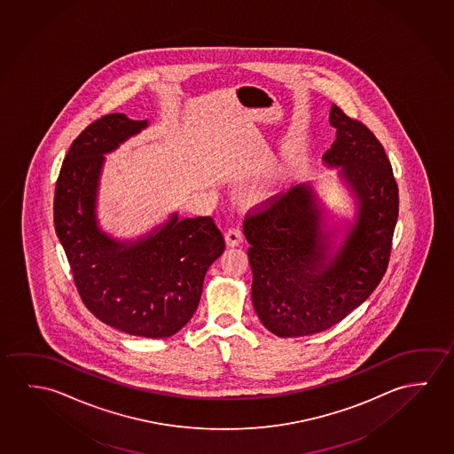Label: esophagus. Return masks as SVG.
I'll list each match as a JSON object with an SVG mask.
<instances>
[{
	"label": "esophagus",
	"mask_w": 454,
	"mask_h": 454,
	"mask_svg": "<svg viewBox=\"0 0 454 454\" xmlns=\"http://www.w3.org/2000/svg\"><path fill=\"white\" fill-rule=\"evenodd\" d=\"M224 240H226L228 247H238V245L244 242V232L238 226L230 228V230L226 231V234H224Z\"/></svg>",
	"instance_id": "34e87169"
}]
</instances>
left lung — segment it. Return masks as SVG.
Masks as SVG:
<instances>
[{"mask_svg":"<svg viewBox=\"0 0 454 454\" xmlns=\"http://www.w3.org/2000/svg\"><path fill=\"white\" fill-rule=\"evenodd\" d=\"M336 140L324 155L354 200V218L327 226V210L311 184H301L245 218L252 301L267 330L281 338L319 333L370 297L384 277L398 220V185L384 146L335 104Z\"/></svg>","mask_w":454,"mask_h":454,"instance_id":"obj_1","label":"left lung"}]
</instances>
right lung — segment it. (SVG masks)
Instances as JSON below:
<instances>
[{
	"label": "right lung",
	"instance_id": "obj_1",
	"mask_svg": "<svg viewBox=\"0 0 454 454\" xmlns=\"http://www.w3.org/2000/svg\"><path fill=\"white\" fill-rule=\"evenodd\" d=\"M149 126L122 113L98 119L80 133L56 182V236L86 308L129 335L168 338L193 317L204 277L224 252V239L210 216L179 218L132 240L105 232L98 193L105 153Z\"/></svg>",
	"mask_w": 454,
	"mask_h": 454
}]
</instances>
